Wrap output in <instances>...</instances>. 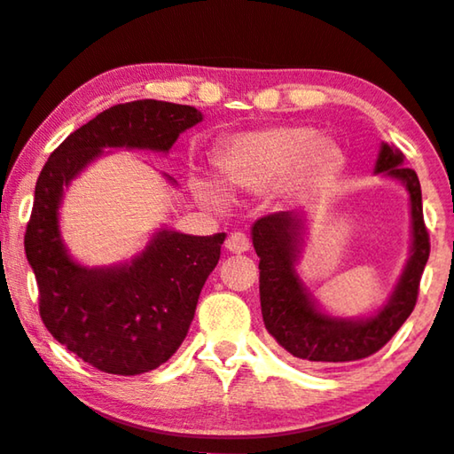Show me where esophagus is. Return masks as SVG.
Masks as SVG:
<instances>
[{"label": "esophagus", "mask_w": 454, "mask_h": 454, "mask_svg": "<svg viewBox=\"0 0 454 454\" xmlns=\"http://www.w3.org/2000/svg\"><path fill=\"white\" fill-rule=\"evenodd\" d=\"M249 247H251L249 239H247L243 232H232L226 240V249L232 253H245V251H249Z\"/></svg>", "instance_id": "34e87169"}]
</instances>
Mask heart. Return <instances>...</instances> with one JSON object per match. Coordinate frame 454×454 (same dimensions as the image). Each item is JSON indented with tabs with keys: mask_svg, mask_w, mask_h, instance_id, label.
<instances>
[{
	"mask_svg": "<svg viewBox=\"0 0 454 454\" xmlns=\"http://www.w3.org/2000/svg\"><path fill=\"white\" fill-rule=\"evenodd\" d=\"M342 166V151L328 138H319L307 126L240 132L217 149L215 168L228 189L268 192L286 180L301 183L328 178ZM203 195H215L209 184H199Z\"/></svg>",
	"mask_w": 454,
	"mask_h": 454,
	"instance_id": "b5f03b06",
	"label": "heart"
}]
</instances>
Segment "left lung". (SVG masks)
<instances>
[{
    "instance_id": "left-lung-1",
    "label": "left lung",
    "mask_w": 454,
    "mask_h": 454,
    "mask_svg": "<svg viewBox=\"0 0 454 454\" xmlns=\"http://www.w3.org/2000/svg\"><path fill=\"white\" fill-rule=\"evenodd\" d=\"M404 155L395 145L382 143L376 172L407 186L411 199L413 245L395 293L376 316L338 319L317 309L316 301L299 280L297 265L303 215L278 211L253 223V247L259 257V299L263 324L293 357L324 364H347L378 353L415 309L419 280L430 257V234L424 222L421 186L415 170L403 166Z\"/></svg>"
}]
</instances>
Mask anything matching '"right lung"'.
<instances>
[{
    "instance_id": "obj_1",
    "label": "right lung",
    "mask_w": 454,
    "mask_h": 454,
    "mask_svg": "<svg viewBox=\"0 0 454 454\" xmlns=\"http://www.w3.org/2000/svg\"><path fill=\"white\" fill-rule=\"evenodd\" d=\"M201 120L195 107L168 101L114 106L72 132L39 174L24 251L37 278L41 319L59 344L99 372L137 376L176 353L226 234L160 231L130 263L82 268L59 237L64 186L106 147L168 151Z\"/></svg>"
}]
</instances>
